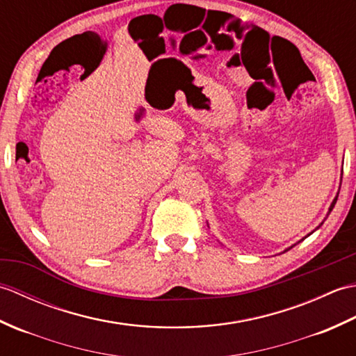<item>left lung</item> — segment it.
Wrapping results in <instances>:
<instances>
[{
    "instance_id": "left-lung-1",
    "label": "left lung",
    "mask_w": 356,
    "mask_h": 356,
    "mask_svg": "<svg viewBox=\"0 0 356 356\" xmlns=\"http://www.w3.org/2000/svg\"><path fill=\"white\" fill-rule=\"evenodd\" d=\"M338 193H339V191H338ZM337 199H338V195H337V197L334 199V202H332V203H330V207H329V213H327V216L330 214V211H332V209H334V207H335V203H337ZM323 223H324V222H321V225H323ZM321 225H320V226H321ZM320 226H316V229H318V228H320ZM316 229H315V231H316ZM312 232H314V231H312ZM312 232H311V234H312ZM311 234H307V236H306V237H309V236H311ZM306 237H305V238H306ZM293 246H295V245H292L291 248H293ZM291 248H287V249H291ZM287 249H286V251H287Z\"/></svg>"
}]
</instances>
